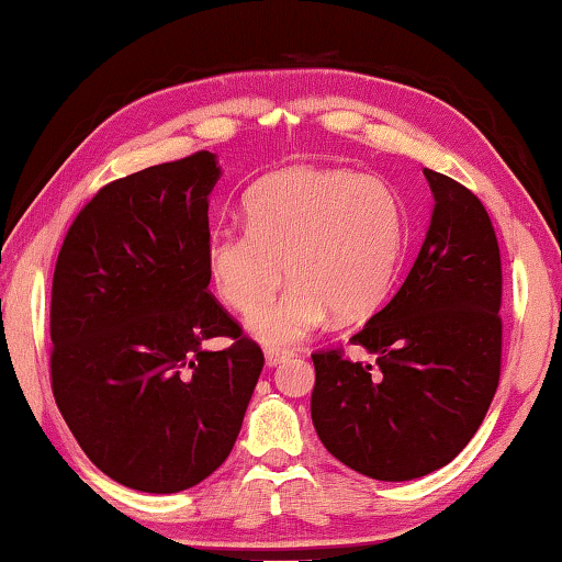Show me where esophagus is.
<instances>
[{
    "instance_id": "1",
    "label": "esophagus",
    "mask_w": 562,
    "mask_h": 562,
    "mask_svg": "<svg viewBox=\"0 0 562 562\" xmlns=\"http://www.w3.org/2000/svg\"><path fill=\"white\" fill-rule=\"evenodd\" d=\"M263 356H266V366L276 368V366H281V362H286L291 358V352L289 350H279V348H266Z\"/></svg>"
}]
</instances>
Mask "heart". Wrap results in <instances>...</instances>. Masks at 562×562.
<instances>
[{
  "label": "heart",
  "instance_id": "b5f03b06",
  "mask_svg": "<svg viewBox=\"0 0 562 562\" xmlns=\"http://www.w3.org/2000/svg\"><path fill=\"white\" fill-rule=\"evenodd\" d=\"M246 229H220L204 251L206 276L226 306L251 313L288 269L294 286L249 318L266 346L308 338L336 313L356 321L380 306L395 279L405 214L392 187L372 175L289 167L251 187Z\"/></svg>",
  "mask_w": 562,
  "mask_h": 562
}]
</instances>
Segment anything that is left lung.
<instances>
[{
	"label": "left lung",
	"instance_id": "obj_1",
	"mask_svg": "<svg viewBox=\"0 0 562 562\" xmlns=\"http://www.w3.org/2000/svg\"><path fill=\"white\" fill-rule=\"evenodd\" d=\"M435 210L405 283L352 346L313 356L311 417L333 457L378 481L447 467L484 422L501 375V254L474 192L427 170Z\"/></svg>",
	"mask_w": 562,
	"mask_h": 562
}]
</instances>
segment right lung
Listing matches in <instances>:
<instances>
[{"label":"right lung","mask_w":562,"mask_h":562,"mask_svg":"<svg viewBox=\"0 0 562 562\" xmlns=\"http://www.w3.org/2000/svg\"><path fill=\"white\" fill-rule=\"evenodd\" d=\"M214 153L105 184L68 229L52 286V387L86 457L177 494L229 457L263 352L206 286ZM212 337H232L206 351Z\"/></svg>","instance_id":"1"}]
</instances>
